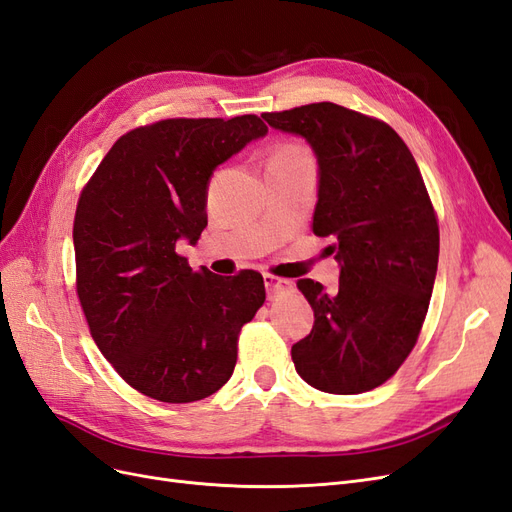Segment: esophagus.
I'll return each instance as SVG.
<instances>
[{
  "instance_id": "1",
  "label": "esophagus",
  "mask_w": 512,
  "mask_h": 512,
  "mask_svg": "<svg viewBox=\"0 0 512 512\" xmlns=\"http://www.w3.org/2000/svg\"><path fill=\"white\" fill-rule=\"evenodd\" d=\"M265 288H267L269 299H277V297H282V294L292 290V282L282 280V277H273V275L265 273Z\"/></svg>"
}]
</instances>
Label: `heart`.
Instances as JSON below:
<instances>
[{
    "instance_id": "obj_1",
    "label": "heart",
    "mask_w": 512,
    "mask_h": 512,
    "mask_svg": "<svg viewBox=\"0 0 512 512\" xmlns=\"http://www.w3.org/2000/svg\"><path fill=\"white\" fill-rule=\"evenodd\" d=\"M273 160H284V162H309V153L299 145H286L275 153Z\"/></svg>"
}]
</instances>
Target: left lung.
<instances>
[{
    "instance_id": "8db88e82",
    "label": "left lung",
    "mask_w": 512,
    "mask_h": 512,
    "mask_svg": "<svg viewBox=\"0 0 512 512\" xmlns=\"http://www.w3.org/2000/svg\"><path fill=\"white\" fill-rule=\"evenodd\" d=\"M262 119L312 147L314 232L333 239L339 265L335 294L297 282L316 320L292 346L294 369L324 393L376 389L414 348L436 282L440 232L421 170L391 126L333 102Z\"/></svg>"
}]
</instances>
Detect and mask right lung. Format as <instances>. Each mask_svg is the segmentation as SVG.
<instances>
[{"label": "right lung", "instance_id": "obj_1", "mask_svg": "<svg viewBox=\"0 0 512 512\" xmlns=\"http://www.w3.org/2000/svg\"><path fill=\"white\" fill-rule=\"evenodd\" d=\"M256 115L166 119L121 136L79 198L76 290L91 337L132 389L166 404L213 395L265 303L256 271L222 277L177 254L207 226L213 170L267 136Z\"/></svg>", "mask_w": 512, "mask_h": 512}]
</instances>
